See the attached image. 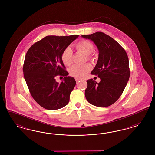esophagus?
<instances>
[{
    "label": "esophagus",
    "instance_id": "esophagus-1",
    "mask_svg": "<svg viewBox=\"0 0 155 155\" xmlns=\"http://www.w3.org/2000/svg\"><path fill=\"white\" fill-rule=\"evenodd\" d=\"M81 79H80V78H75V81H76V82H78L79 81H81Z\"/></svg>",
    "mask_w": 155,
    "mask_h": 155
}]
</instances>
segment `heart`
<instances>
[{
    "label": "heart",
    "mask_w": 155,
    "mask_h": 155,
    "mask_svg": "<svg viewBox=\"0 0 155 155\" xmlns=\"http://www.w3.org/2000/svg\"><path fill=\"white\" fill-rule=\"evenodd\" d=\"M75 48L81 52L87 54L88 60L92 59L91 53L94 50V44L86 39H83L75 45ZM61 60L63 64L67 66H70L73 63V51L70 47L66 48L61 54ZM92 70V66L89 64H85L82 66L74 65L69 68V73L74 77L78 78H83L87 75L88 73Z\"/></svg>",
    "instance_id": "obj_1"
}]
</instances>
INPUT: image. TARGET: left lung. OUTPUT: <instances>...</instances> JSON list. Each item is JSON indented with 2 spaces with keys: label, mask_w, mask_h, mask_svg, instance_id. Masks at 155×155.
<instances>
[{
  "label": "left lung",
  "mask_w": 155,
  "mask_h": 155,
  "mask_svg": "<svg viewBox=\"0 0 155 155\" xmlns=\"http://www.w3.org/2000/svg\"><path fill=\"white\" fill-rule=\"evenodd\" d=\"M82 37L92 41L99 51L97 64L91 74L97 75L101 81L97 83L93 79L87 81L86 99L92 105L108 107L118 100L129 80L127 54L116 41L102 32Z\"/></svg>",
  "instance_id": "left-lung-1"
}]
</instances>
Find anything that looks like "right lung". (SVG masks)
Instances as JSON below:
<instances>
[{"label":"right lung","mask_w":155,"mask_h":155,"mask_svg":"<svg viewBox=\"0 0 155 155\" xmlns=\"http://www.w3.org/2000/svg\"><path fill=\"white\" fill-rule=\"evenodd\" d=\"M78 37L47 36L32 45L26 53L23 65L24 79L32 97L47 110L59 109L68 103L76 82L73 77L67 76L61 54ZM58 75L64 77L60 84L55 79Z\"/></svg>","instance_id":"add662e5"}]
</instances>
